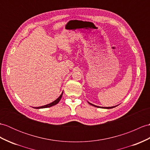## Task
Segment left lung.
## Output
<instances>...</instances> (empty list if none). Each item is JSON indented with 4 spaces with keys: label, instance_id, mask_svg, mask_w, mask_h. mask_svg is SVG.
Masks as SVG:
<instances>
[{
    "label": "left lung",
    "instance_id": "1",
    "mask_svg": "<svg viewBox=\"0 0 150 150\" xmlns=\"http://www.w3.org/2000/svg\"><path fill=\"white\" fill-rule=\"evenodd\" d=\"M88 103L90 104V105H93V106H94V107H98V108H102V109H112V108H114V107H116V106H117V105H116V106H113V107H100V106H97V105H93V104H92V103H89V102H88Z\"/></svg>",
    "mask_w": 150,
    "mask_h": 150
}]
</instances>
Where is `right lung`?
<instances>
[{
    "mask_svg": "<svg viewBox=\"0 0 150 150\" xmlns=\"http://www.w3.org/2000/svg\"><path fill=\"white\" fill-rule=\"evenodd\" d=\"M62 94H63V92H62V93H61V95L60 96H59L56 100H55V101H54L53 102H52V103H49V104H47V105H43V106H41V107H34V109H43V108L50 107H52V106H54V105H56V104H57V103L59 102V101L61 100V97H62Z\"/></svg>",
    "mask_w": 150,
    "mask_h": 150,
    "instance_id": "right-lung-1",
    "label": "right lung"
}]
</instances>
